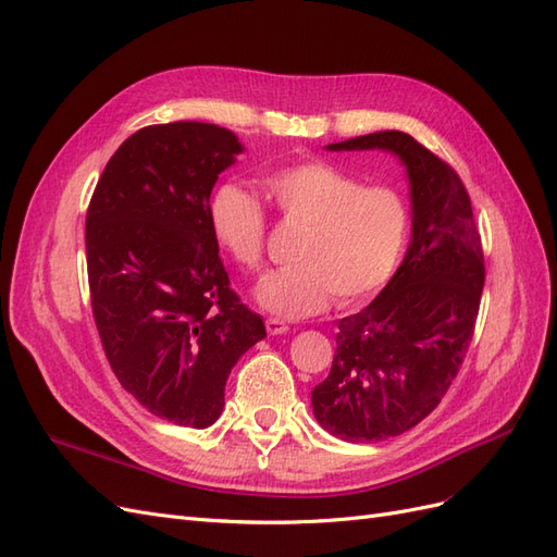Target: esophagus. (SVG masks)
Wrapping results in <instances>:
<instances>
[{"label":"esophagus","instance_id":"1","mask_svg":"<svg viewBox=\"0 0 557 557\" xmlns=\"http://www.w3.org/2000/svg\"><path fill=\"white\" fill-rule=\"evenodd\" d=\"M264 327H267L269 334H285V332H288V323H285V320H278V318H267Z\"/></svg>","mask_w":557,"mask_h":557}]
</instances>
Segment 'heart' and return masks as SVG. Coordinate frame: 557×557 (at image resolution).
Here are the masks:
<instances>
[{"instance_id": "b5f03b06", "label": "heart", "mask_w": 557, "mask_h": 557, "mask_svg": "<svg viewBox=\"0 0 557 557\" xmlns=\"http://www.w3.org/2000/svg\"><path fill=\"white\" fill-rule=\"evenodd\" d=\"M269 197L288 223L307 225L295 264L262 278L260 307L283 318L323 311L336 297L356 307L385 288L409 244L411 211L391 185H369L327 160L283 164L264 176ZM209 225L215 244L244 267L264 262L267 209L258 195L225 183L211 195Z\"/></svg>"}]
</instances>
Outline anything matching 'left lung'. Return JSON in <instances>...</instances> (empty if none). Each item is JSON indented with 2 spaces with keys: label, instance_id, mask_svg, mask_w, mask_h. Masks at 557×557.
<instances>
[{
  "label": "left lung",
  "instance_id": "obj_1",
  "mask_svg": "<svg viewBox=\"0 0 557 557\" xmlns=\"http://www.w3.org/2000/svg\"><path fill=\"white\" fill-rule=\"evenodd\" d=\"M327 148L391 150L411 185L407 256L372 305L339 320L330 376L311 393L330 434L383 442L428 418L460 372L485 283L481 234L458 172L411 134L385 129Z\"/></svg>",
  "mask_w": 557,
  "mask_h": 557
}]
</instances>
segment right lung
<instances>
[{"label":"right lung","instance_id":"add662e5","mask_svg":"<svg viewBox=\"0 0 557 557\" xmlns=\"http://www.w3.org/2000/svg\"><path fill=\"white\" fill-rule=\"evenodd\" d=\"M225 127L148 125L107 162L86 215L92 315L115 379L150 413L209 428L244 352L267 336L218 256L209 197L242 153Z\"/></svg>","mask_w":557,"mask_h":557}]
</instances>
